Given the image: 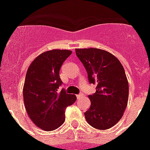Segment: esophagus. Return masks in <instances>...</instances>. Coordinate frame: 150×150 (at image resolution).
<instances>
[{"mask_svg":"<svg viewBox=\"0 0 150 150\" xmlns=\"http://www.w3.org/2000/svg\"><path fill=\"white\" fill-rule=\"evenodd\" d=\"M76 96H77L78 99H80L81 97H82V96H83V94L79 93V94H78V95H76Z\"/></svg>","mask_w":150,"mask_h":150,"instance_id":"1","label":"esophagus"}]
</instances>
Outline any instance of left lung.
<instances>
[{"label":"left lung","instance_id":"obj_1","mask_svg":"<svg viewBox=\"0 0 150 150\" xmlns=\"http://www.w3.org/2000/svg\"><path fill=\"white\" fill-rule=\"evenodd\" d=\"M88 74L89 83L96 91L89 95L91 106L85 112L87 122L99 130L109 129L122 117L128 100V82L119 60L113 54L96 48L76 49Z\"/></svg>","mask_w":150,"mask_h":150}]
</instances>
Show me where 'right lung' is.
Listing matches in <instances>:
<instances>
[{
    "mask_svg": "<svg viewBox=\"0 0 150 150\" xmlns=\"http://www.w3.org/2000/svg\"><path fill=\"white\" fill-rule=\"evenodd\" d=\"M72 52L52 50L39 55L27 70L23 99L27 114L33 122L45 131L58 128L65 121L66 107L73 104L76 96L57 91L62 84L59 71Z\"/></svg>",
    "mask_w": 150,
    "mask_h": 150,
    "instance_id": "right-lung-1",
    "label": "right lung"
}]
</instances>
